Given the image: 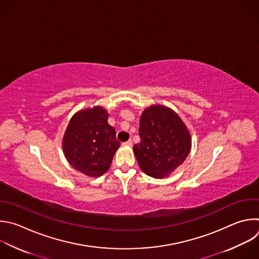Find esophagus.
<instances>
[{
    "label": "esophagus",
    "mask_w": 259,
    "mask_h": 259,
    "mask_svg": "<svg viewBox=\"0 0 259 259\" xmlns=\"http://www.w3.org/2000/svg\"><path fill=\"white\" fill-rule=\"evenodd\" d=\"M123 145H127V146H131L132 145V140L131 139H129L128 141H126V142H124L123 143Z\"/></svg>",
    "instance_id": "34e87169"
}]
</instances>
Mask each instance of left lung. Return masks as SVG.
I'll return each instance as SVG.
<instances>
[{"label": "left lung", "instance_id": "left-lung-1", "mask_svg": "<svg viewBox=\"0 0 259 259\" xmlns=\"http://www.w3.org/2000/svg\"><path fill=\"white\" fill-rule=\"evenodd\" d=\"M141 141L133 150L140 168L150 177L163 178L186 159L191 148L189 131L168 108L151 106L139 122Z\"/></svg>", "mask_w": 259, "mask_h": 259}]
</instances>
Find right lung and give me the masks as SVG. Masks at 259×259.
Wrapping results in <instances>:
<instances>
[{
	"label": "right lung",
	"mask_w": 259,
	"mask_h": 259,
	"mask_svg": "<svg viewBox=\"0 0 259 259\" xmlns=\"http://www.w3.org/2000/svg\"><path fill=\"white\" fill-rule=\"evenodd\" d=\"M119 146L116 130L109 125L108 113L101 107L77 113L63 139L67 160L74 168L91 177L106 173Z\"/></svg>",
	"instance_id": "1"
}]
</instances>
